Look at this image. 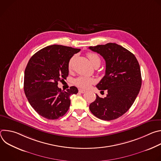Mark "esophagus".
Instances as JSON below:
<instances>
[{"instance_id": "1", "label": "esophagus", "mask_w": 161, "mask_h": 161, "mask_svg": "<svg viewBox=\"0 0 161 161\" xmlns=\"http://www.w3.org/2000/svg\"><path fill=\"white\" fill-rule=\"evenodd\" d=\"M79 92L81 94H84L86 92V91L84 90H82V89H79Z\"/></svg>"}]
</instances>
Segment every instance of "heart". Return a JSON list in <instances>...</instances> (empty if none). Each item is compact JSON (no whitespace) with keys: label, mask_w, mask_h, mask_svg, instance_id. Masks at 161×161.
<instances>
[{"label":"heart","mask_w":161,"mask_h":161,"mask_svg":"<svg viewBox=\"0 0 161 161\" xmlns=\"http://www.w3.org/2000/svg\"><path fill=\"white\" fill-rule=\"evenodd\" d=\"M87 57L88 58V59L90 60V62H91V64H92L94 66L95 65H96L97 64H100L101 63V59L100 57L98 56V55H97L96 53H88L87 54ZM74 57H73L69 61V64H68V66L69 67H71L73 60H74ZM95 80L92 78H88V77H85V76H79L77 78H76L75 80V84L78 86L80 88H89L92 85L93 83H94Z\"/></svg>","instance_id":"1"}]
</instances>
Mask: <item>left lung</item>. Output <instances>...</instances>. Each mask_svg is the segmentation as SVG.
Wrapping results in <instances>:
<instances>
[{"instance_id":"1","label":"left lung","mask_w":161,"mask_h":161,"mask_svg":"<svg viewBox=\"0 0 161 161\" xmlns=\"http://www.w3.org/2000/svg\"><path fill=\"white\" fill-rule=\"evenodd\" d=\"M88 48L106 61L105 75L96 86L101 92L108 91L104 98L96 94L90 110L99 119H117L129 110L140 92L142 81L140 64L133 53L116 43Z\"/></svg>"}]
</instances>
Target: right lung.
Listing matches in <instances>:
<instances>
[{"instance_id": "add662e5", "label": "right lung", "mask_w": 161, "mask_h": 161, "mask_svg": "<svg viewBox=\"0 0 161 161\" xmlns=\"http://www.w3.org/2000/svg\"><path fill=\"white\" fill-rule=\"evenodd\" d=\"M80 49L51 45L36 52L25 70L24 92L29 103L42 117L55 120L64 116L71 104L70 96L78 90L71 86L66 91L58 87L69 75V61Z\"/></svg>"}]
</instances>
